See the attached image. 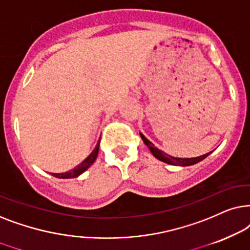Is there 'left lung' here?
Here are the masks:
<instances>
[{
  "mask_svg": "<svg viewBox=\"0 0 250 250\" xmlns=\"http://www.w3.org/2000/svg\"><path fill=\"white\" fill-rule=\"evenodd\" d=\"M139 135H141L143 142H144L145 145L149 148V151H151L152 154L154 155L156 159L160 160V161L165 162V164H168V165L182 166V167H186V166H192V165H195V164H198V162L202 161V160H204L205 158H207V156L211 153V152H209V153H207V154L197 156V158H175V156H171V155L167 154V153L160 151V149L158 147H155V146L153 145V143L149 142L148 139L142 134V132Z\"/></svg>",
  "mask_w": 250,
  "mask_h": 250,
  "instance_id": "8db88e82",
  "label": "left lung"
}]
</instances>
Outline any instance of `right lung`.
<instances>
[{"label":"right lung","mask_w":250,"mask_h":250,"mask_svg":"<svg viewBox=\"0 0 250 250\" xmlns=\"http://www.w3.org/2000/svg\"><path fill=\"white\" fill-rule=\"evenodd\" d=\"M99 142H101V141H98L97 145H96L94 151L91 152V154L89 155L85 160H83L81 164H80L79 166H76L74 169H72V170H69L67 172H62V174H51V175L55 176V177H57V178L67 179V178H75L81 174H83V172H84L86 169H88L92 164H94L95 160L97 159L98 151H99Z\"/></svg>","instance_id":"right-lung-1"}]
</instances>
